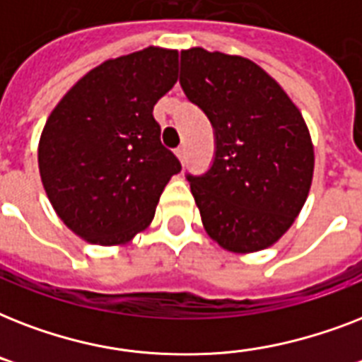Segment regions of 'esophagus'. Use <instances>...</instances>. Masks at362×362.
Wrapping results in <instances>:
<instances>
[{
	"instance_id": "obj_1",
	"label": "esophagus",
	"mask_w": 362,
	"mask_h": 362,
	"mask_svg": "<svg viewBox=\"0 0 362 362\" xmlns=\"http://www.w3.org/2000/svg\"><path fill=\"white\" fill-rule=\"evenodd\" d=\"M176 156H178V159H180L182 163L186 161V148L180 146V148H176Z\"/></svg>"
}]
</instances>
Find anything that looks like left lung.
I'll return each instance as SVG.
<instances>
[{"instance_id": "left-lung-1", "label": "left lung", "mask_w": 362, "mask_h": 362, "mask_svg": "<svg viewBox=\"0 0 362 362\" xmlns=\"http://www.w3.org/2000/svg\"><path fill=\"white\" fill-rule=\"evenodd\" d=\"M180 86L214 127V161L187 175L204 231L235 253L272 246L306 203L314 146L300 110L242 56L182 50Z\"/></svg>"}]
</instances>
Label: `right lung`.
I'll use <instances>...</instances> for the list:
<instances>
[{
	"label": "right lung",
	"mask_w": 362,
	"mask_h": 362,
	"mask_svg": "<svg viewBox=\"0 0 362 362\" xmlns=\"http://www.w3.org/2000/svg\"><path fill=\"white\" fill-rule=\"evenodd\" d=\"M178 81V52L148 47L107 59L50 112L39 173L56 214L101 246L125 244L153 220L182 165L161 144L153 105Z\"/></svg>",
	"instance_id": "1"
}]
</instances>
